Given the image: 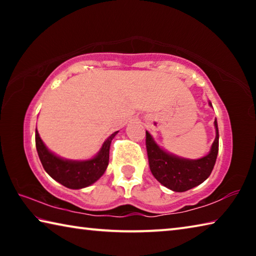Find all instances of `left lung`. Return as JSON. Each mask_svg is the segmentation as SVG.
<instances>
[{"mask_svg":"<svg viewBox=\"0 0 256 256\" xmlns=\"http://www.w3.org/2000/svg\"><path fill=\"white\" fill-rule=\"evenodd\" d=\"M212 107V104L209 102ZM216 138L209 154L198 159L178 157L156 144L151 134L146 131V144L150 170L160 184L174 192H185L202 184L214 170L219 150L218 123L214 120Z\"/></svg>","mask_w":256,"mask_h":256,"instance_id":"8db88e82","label":"left lung"}]
</instances>
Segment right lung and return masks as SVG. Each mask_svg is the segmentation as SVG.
I'll use <instances>...</instances> for the list:
<instances>
[{
  "label": "right lung",
  "instance_id": "obj_1",
  "mask_svg": "<svg viewBox=\"0 0 256 256\" xmlns=\"http://www.w3.org/2000/svg\"><path fill=\"white\" fill-rule=\"evenodd\" d=\"M118 131L108 136L94 157L86 160H71L58 157L47 148L36 128V148L42 167L52 178L68 188L80 190L97 182L106 172L110 162L112 140Z\"/></svg>",
  "mask_w": 256,
  "mask_h": 256
}]
</instances>
